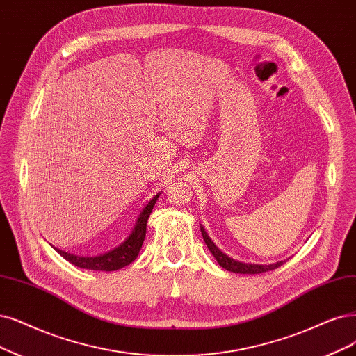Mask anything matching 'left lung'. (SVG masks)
<instances>
[{
  "label": "left lung",
  "instance_id": "obj_1",
  "mask_svg": "<svg viewBox=\"0 0 356 356\" xmlns=\"http://www.w3.org/2000/svg\"><path fill=\"white\" fill-rule=\"evenodd\" d=\"M201 232H202V238L208 246L209 251H211V254L216 257L218 264L226 268L227 271H232V273H239V274H259V273H266V271H270V270H275L279 268L284 261H279L275 262V264H270V266H258V264H243V262H239V261H234L232 258H229L226 254H222L220 249L213 243V241L208 238L207 232L204 230V227H201Z\"/></svg>",
  "mask_w": 356,
  "mask_h": 356
}]
</instances>
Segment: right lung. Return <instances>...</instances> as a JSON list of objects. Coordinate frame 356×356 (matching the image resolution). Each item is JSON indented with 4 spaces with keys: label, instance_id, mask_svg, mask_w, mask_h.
Listing matches in <instances>:
<instances>
[{
    "label": "right lung",
    "instance_id": "1",
    "mask_svg": "<svg viewBox=\"0 0 356 356\" xmlns=\"http://www.w3.org/2000/svg\"><path fill=\"white\" fill-rule=\"evenodd\" d=\"M160 193L155 195L154 198L148 202V205L143 208V211L140 213L136 226L134 229V232L130 233L129 238L120 245L117 246L113 251L99 255V257H77L69 252H64L57 249V252L64 258L67 259L69 262H72L73 266L81 267V268H86V270H98V271H115L120 270L126 266H129L131 261H135L142 243L145 241V234H147V221L148 217L152 211V208L158 200Z\"/></svg>",
    "mask_w": 356,
    "mask_h": 356
}]
</instances>
